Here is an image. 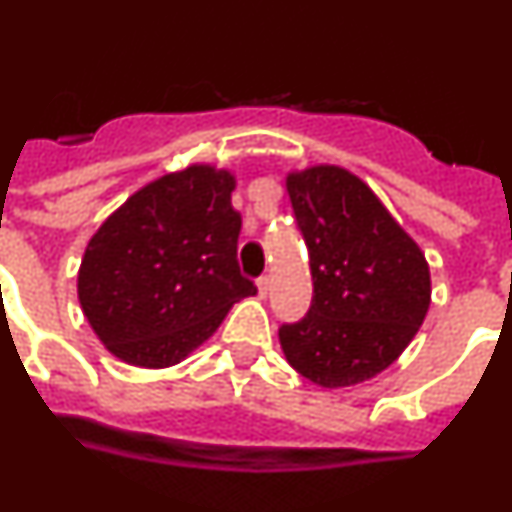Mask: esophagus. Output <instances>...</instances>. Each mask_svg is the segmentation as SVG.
<instances>
[{"mask_svg":"<svg viewBox=\"0 0 512 512\" xmlns=\"http://www.w3.org/2000/svg\"><path fill=\"white\" fill-rule=\"evenodd\" d=\"M256 287H259V295L261 297L269 295V277H259V279H256Z\"/></svg>","mask_w":512,"mask_h":512,"instance_id":"34e87169","label":"esophagus"}]
</instances>
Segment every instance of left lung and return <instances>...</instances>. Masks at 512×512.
<instances>
[{
    "mask_svg": "<svg viewBox=\"0 0 512 512\" xmlns=\"http://www.w3.org/2000/svg\"><path fill=\"white\" fill-rule=\"evenodd\" d=\"M287 192L310 253L312 305L279 328L284 356L328 390L366 382L423 325L428 261L377 194L341 166L292 171Z\"/></svg>",
    "mask_w": 512,
    "mask_h": 512,
    "instance_id": "1",
    "label": "left lung"
}]
</instances>
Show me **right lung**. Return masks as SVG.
I'll use <instances>...</instances> for the list:
<instances>
[{"label":"right lung","mask_w":512,"mask_h":512,"mask_svg":"<svg viewBox=\"0 0 512 512\" xmlns=\"http://www.w3.org/2000/svg\"><path fill=\"white\" fill-rule=\"evenodd\" d=\"M235 176L210 164L158 176L92 235L79 302L110 354L143 369L187 359L230 307L256 295L238 266Z\"/></svg>","instance_id":"obj_1"}]
</instances>
